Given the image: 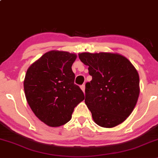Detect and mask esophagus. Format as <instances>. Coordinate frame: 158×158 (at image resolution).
<instances>
[{
  "label": "esophagus",
  "instance_id": "1",
  "mask_svg": "<svg viewBox=\"0 0 158 158\" xmlns=\"http://www.w3.org/2000/svg\"><path fill=\"white\" fill-rule=\"evenodd\" d=\"M80 88H81V90H82V91L84 92V93H85V85H81V86L80 87Z\"/></svg>",
  "mask_w": 158,
  "mask_h": 158
}]
</instances>
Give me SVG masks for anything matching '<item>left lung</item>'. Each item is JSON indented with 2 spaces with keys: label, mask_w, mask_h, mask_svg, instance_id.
Wrapping results in <instances>:
<instances>
[{
  "label": "left lung",
  "mask_w": 158,
  "mask_h": 158,
  "mask_svg": "<svg viewBox=\"0 0 158 158\" xmlns=\"http://www.w3.org/2000/svg\"><path fill=\"white\" fill-rule=\"evenodd\" d=\"M92 80L85 85V102L94 121L113 128L131 114L139 94L137 70L126 57L117 52H81Z\"/></svg>",
  "instance_id": "left-lung-1"
}]
</instances>
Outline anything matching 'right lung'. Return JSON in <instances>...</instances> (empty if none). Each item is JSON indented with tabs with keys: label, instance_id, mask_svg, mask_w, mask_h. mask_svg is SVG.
Segmentation results:
<instances>
[{
	"label": "right lung",
	"instance_id": "add662e5",
	"mask_svg": "<svg viewBox=\"0 0 158 158\" xmlns=\"http://www.w3.org/2000/svg\"><path fill=\"white\" fill-rule=\"evenodd\" d=\"M77 56L66 51L51 50L27 69L25 97L29 106L41 122L59 127L70 120L74 108L85 96L74 84L72 64Z\"/></svg>",
	"mask_w": 158,
	"mask_h": 158
}]
</instances>
